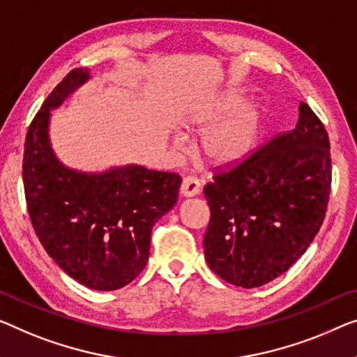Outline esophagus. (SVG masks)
Masks as SVG:
<instances>
[{
    "instance_id": "esophagus-1",
    "label": "esophagus",
    "mask_w": 357,
    "mask_h": 357,
    "mask_svg": "<svg viewBox=\"0 0 357 357\" xmlns=\"http://www.w3.org/2000/svg\"><path fill=\"white\" fill-rule=\"evenodd\" d=\"M200 192V183L199 179L194 176H188L183 179V184H181V194L184 197H195Z\"/></svg>"
}]
</instances>
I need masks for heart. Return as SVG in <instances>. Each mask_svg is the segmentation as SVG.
Returning <instances> with one entry per match:
<instances>
[{
    "label": "heart",
    "mask_w": 357,
    "mask_h": 357,
    "mask_svg": "<svg viewBox=\"0 0 357 357\" xmlns=\"http://www.w3.org/2000/svg\"><path fill=\"white\" fill-rule=\"evenodd\" d=\"M245 98L241 93L227 91L188 116L185 123L197 130H206L222 118L229 119L216 125L202 139V153L216 168H232L247 160L257 147L261 130V112L255 104H247L238 111ZM238 112H236L235 110ZM184 147L183 139L176 142Z\"/></svg>",
    "instance_id": "heart-1"
}]
</instances>
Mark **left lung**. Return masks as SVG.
Returning a JSON list of instances; mask_svg holds the SVG:
<instances>
[{"label":"left lung","instance_id":"1","mask_svg":"<svg viewBox=\"0 0 357 357\" xmlns=\"http://www.w3.org/2000/svg\"><path fill=\"white\" fill-rule=\"evenodd\" d=\"M331 184L328 135L310 105L300 102L295 130L205 185L210 222L204 252L210 269L243 289L279 278L321 229Z\"/></svg>","mask_w":357,"mask_h":357}]
</instances>
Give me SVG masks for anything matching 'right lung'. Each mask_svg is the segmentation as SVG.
I'll return each instance as SVG.
<instances>
[{"label":"right lung","instance_id":"right-lung-1","mask_svg":"<svg viewBox=\"0 0 357 357\" xmlns=\"http://www.w3.org/2000/svg\"><path fill=\"white\" fill-rule=\"evenodd\" d=\"M88 79V68H73L35 115L25 137L24 189L30 221L46 253L79 284L110 291L144 269L152 227L176 205L181 176L139 165L82 173L56 157L50 141L51 110Z\"/></svg>","mask_w":357,"mask_h":357}]
</instances>
